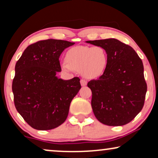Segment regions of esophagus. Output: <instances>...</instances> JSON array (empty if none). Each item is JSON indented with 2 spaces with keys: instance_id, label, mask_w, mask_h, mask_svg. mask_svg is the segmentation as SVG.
I'll list each match as a JSON object with an SVG mask.
<instances>
[{
  "instance_id": "obj_1",
  "label": "esophagus",
  "mask_w": 158,
  "mask_h": 158,
  "mask_svg": "<svg viewBox=\"0 0 158 158\" xmlns=\"http://www.w3.org/2000/svg\"><path fill=\"white\" fill-rule=\"evenodd\" d=\"M81 84L82 86H85L87 85V81H85V79H81Z\"/></svg>"
}]
</instances>
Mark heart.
Returning a JSON list of instances; mask_svg holds the SVG:
<instances>
[{
  "label": "heart",
  "mask_w": 158,
  "mask_h": 158,
  "mask_svg": "<svg viewBox=\"0 0 158 158\" xmlns=\"http://www.w3.org/2000/svg\"><path fill=\"white\" fill-rule=\"evenodd\" d=\"M65 61L61 63V68L64 72L81 70L84 77L93 79L104 73L109 58L106 52L101 47L77 46L67 52Z\"/></svg>",
  "instance_id": "b5f03b06"
}]
</instances>
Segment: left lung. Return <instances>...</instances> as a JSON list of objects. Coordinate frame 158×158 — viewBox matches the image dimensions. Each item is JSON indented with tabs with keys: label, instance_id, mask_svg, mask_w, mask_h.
<instances>
[{
	"label": "left lung",
	"instance_id": "8db88e82",
	"mask_svg": "<svg viewBox=\"0 0 158 158\" xmlns=\"http://www.w3.org/2000/svg\"><path fill=\"white\" fill-rule=\"evenodd\" d=\"M86 42L102 47L109 58L104 73L88 83L95 116L108 126L128 124L143 108L148 89L142 60L132 47L116 39Z\"/></svg>",
	"mask_w": 158,
	"mask_h": 158
}]
</instances>
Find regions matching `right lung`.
<instances>
[{
    "label": "right lung",
    "instance_id": "right-lung-1",
    "mask_svg": "<svg viewBox=\"0 0 158 158\" xmlns=\"http://www.w3.org/2000/svg\"><path fill=\"white\" fill-rule=\"evenodd\" d=\"M74 42L60 40H42L30 44L15 66L12 83L17 111L32 128L55 129L68 117L70 103L81 85L80 78H57L62 70L60 56Z\"/></svg>",
    "mask_w": 158,
    "mask_h": 158
}]
</instances>
